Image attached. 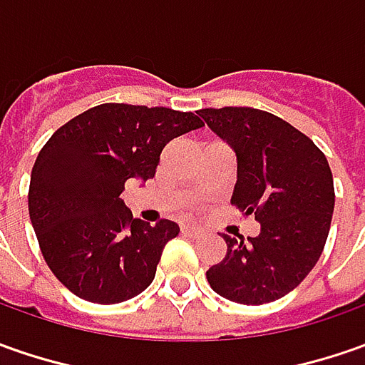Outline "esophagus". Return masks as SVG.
<instances>
[{
	"label": "esophagus",
	"instance_id": "1",
	"mask_svg": "<svg viewBox=\"0 0 365 365\" xmlns=\"http://www.w3.org/2000/svg\"><path fill=\"white\" fill-rule=\"evenodd\" d=\"M182 234L183 236H190V238H197L200 236V228H195V226H182Z\"/></svg>",
	"mask_w": 365,
	"mask_h": 365
}]
</instances>
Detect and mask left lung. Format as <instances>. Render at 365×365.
Segmentation results:
<instances>
[{
	"label": "left lung",
	"mask_w": 365,
	"mask_h": 365,
	"mask_svg": "<svg viewBox=\"0 0 365 365\" xmlns=\"http://www.w3.org/2000/svg\"><path fill=\"white\" fill-rule=\"evenodd\" d=\"M197 115L236 153L234 206L260 224V234L236 240L207 270L224 299L264 305L291 293L317 264L329 234L335 192L325 155L307 135L267 110L202 108Z\"/></svg>",
	"instance_id": "8db88e82"
}]
</instances>
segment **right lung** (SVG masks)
I'll use <instances>...</instances> for the list:
<instances>
[{
    "label": "right lung",
    "instance_id": "add662e5",
    "mask_svg": "<svg viewBox=\"0 0 365 365\" xmlns=\"http://www.w3.org/2000/svg\"><path fill=\"white\" fill-rule=\"evenodd\" d=\"M202 127L197 113L107 103L48 139L34 163L28 207L46 262L68 291L115 305L153 283L180 226L133 218L120 194L127 180L155 175L171 139Z\"/></svg>",
    "mask_w": 365,
    "mask_h": 365
}]
</instances>
